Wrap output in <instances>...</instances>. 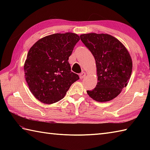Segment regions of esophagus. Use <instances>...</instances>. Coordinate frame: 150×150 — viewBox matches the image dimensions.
Segmentation results:
<instances>
[{
    "label": "esophagus",
    "mask_w": 150,
    "mask_h": 150,
    "mask_svg": "<svg viewBox=\"0 0 150 150\" xmlns=\"http://www.w3.org/2000/svg\"><path fill=\"white\" fill-rule=\"evenodd\" d=\"M85 77H86V73L84 71L81 73L80 74H79V77H80L81 79H83Z\"/></svg>",
    "instance_id": "esophagus-1"
}]
</instances>
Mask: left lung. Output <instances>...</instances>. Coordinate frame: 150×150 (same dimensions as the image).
I'll list each match as a JSON object with an SVG mask.
<instances>
[{"mask_svg": "<svg viewBox=\"0 0 150 150\" xmlns=\"http://www.w3.org/2000/svg\"><path fill=\"white\" fill-rule=\"evenodd\" d=\"M96 62L98 82L87 93L97 102L112 100L128 84L132 71V60L128 50L116 38L94 33L80 36Z\"/></svg>", "mask_w": 150, "mask_h": 150, "instance_id": "obj_1", "label": "left lung"}]
</instances>
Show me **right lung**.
I'll list each match as a JSON object with an SVG mask.
<instances>
[{
    "mask_svg": "<svg viewBox=\"0 0 150 150\" xmlns=\"http://www.w3.org/2000/svg\"><path fill=\"white\" fill-rule=\"evenodd\" d=\"M79 40L75 33H55L39 40L30 49L24 66L25 78L41 103L50 104L62 99L79 79L68 62Z\"/></svg>",
    "mask_w": 150,
    "mask_h": 150,
    "instance_id": "1",
    "label": "right lung"
}]
</instances>
